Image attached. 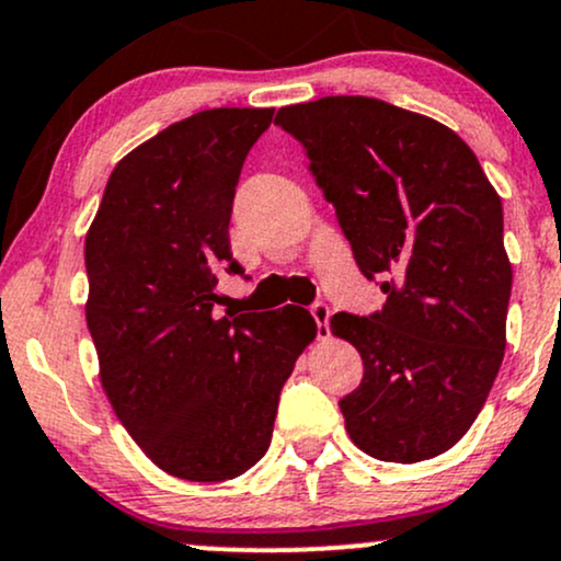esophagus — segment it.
Here are the masks:
<instances>
[{
	"instance_id": "esophagus-1",
	"label": "esophagus",
	"mask_w": 561,
	"mask_h": 561,
	"mask_svg": "<svg viewBox=\"0 0 561 561\" xmlns=\"http://www.w3.org/2000/svg\"><path fill=\"white\" fill-rule=\"evenodd\" d=\"M309 312H312L314 322H318V339H325V335H328V320H331V307H328L325 301H314V305L309 307Z\"/></svg>"
}]
</instances>
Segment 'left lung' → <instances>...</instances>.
<instances>
[{
  "instance_id": "left-lung-1",
  "label": "left lung",
  "mask_w": 561,
  "mask_h": 561,
  "mask_svg": "<svg viewBox=\"0 0 561 561\" xmlns=\"http://www.w3.org/2000/svg\"><path fill=\"white\" fill-rule=\"evenodd\" d=\"M309 157L378 312L331 331L362 354L339 401L346 431L383 462H423L470 431L506 346L512 265L502 199L472 149L433 117L373 96H322L275 115Z\"/></svg>"
}]
</instances>
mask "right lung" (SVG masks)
<instances>
[{
	"label": "right lung",
	"instance_id": "add662e5",
	"mask_svg": "<svg viewBox=\"0 0 561 561\" xmlns=\"http://www.w3.org/2000/svg\"><path fill=\"white\" fill-rule=\"evenodd\" d=\"M273 112L217 107L168 125L115 164L85 236V322L112 410L151 462L196 483L265 457L280 388L318 333L294 305L215 314L217 275H243L230 213Z\"/></svg>",
	"mask_w": 561,
	"mask_h": 561
}]
</instances>
